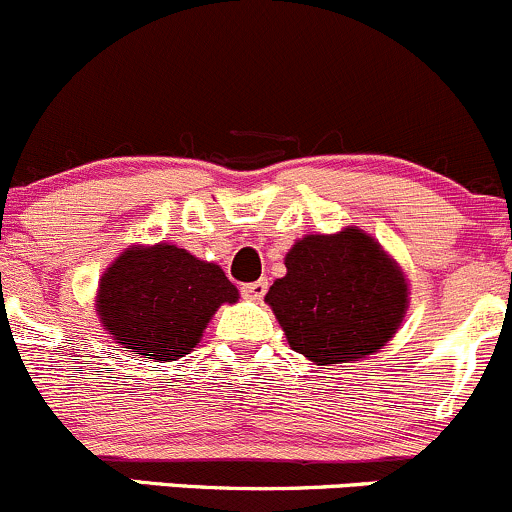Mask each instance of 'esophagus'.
I'll return each instance as SVG.
<instances>
[{"instance_id": "obj_1", "label": "esophagus", "mask_w": 512, "mask_h": 512, "mask_svg": "<svg viewBox=\"0 0 512 512\" xmlns=\"http://www.w3.org/2000/svg\"><path fill=\"white\" fill-rule=\"evenodd\" d=\"M265 292H267V280L247 282V285H242V297L245 299H255V302H260V299L265 297Z\"/></svg>"}]
</instances>
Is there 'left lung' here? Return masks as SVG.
<instances>
[{
	"label": "left lung",
	"mask_w": 512,
	"mask_h": 512,
	"mask_svg": "<svg viewBox=\"0 0 512 512\" xmlns=\"http://www.w3.org/2000/svg\"><path fill=\"white\" fill-rule=\"evenodd\" d=\"M287 275L265 302L289 347L317 366L354 364L394 339L409 309L399 262L359 227L304 235L285 255Z\"/></svg>",
	"instance_id": "left-lung-1"
}]
</instances>
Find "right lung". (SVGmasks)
Listing matches in <instances>:
<instances>
[{
  "label": "right lung",
  "instance_id": "1",
  "mask_svg": "<svg viewBox=\"0 0 512 512\" xmlns=\"http://www.w3.org/2000/svg\"><path fill=\"white\" fill-rule=\"evenodd\" d=\"M237 299L240 292L220 265L156 242L126 247L106 267L96 314L123 352L165 364L193 352L213 314Z\"/></svg>",
  "mask_w": 512,
  "mask_h": 512
}]
</instances>
